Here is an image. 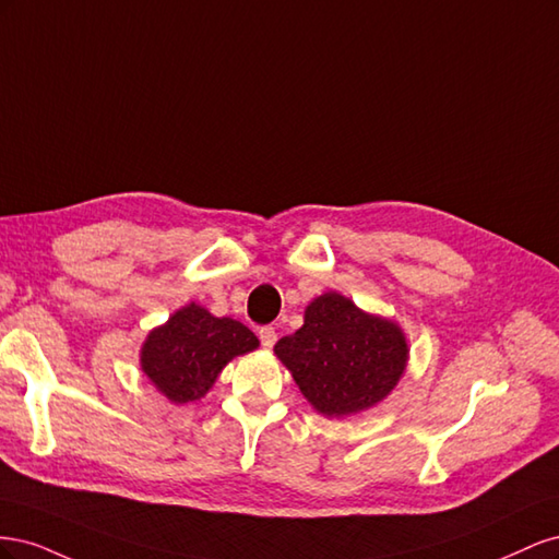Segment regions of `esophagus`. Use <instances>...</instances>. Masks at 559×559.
Wrapping results in <instances>:
<instances>
[{"instance_id":"esophagus-1","label":"esophagus","mask_w":559,"mask_h":559,"mask_svg":"<svg viewBox=\"0 0 559 559\" xmlns=\"http://www.w3.org/2000/svg\"><path fill=\"white\" fill-rule=\"evenodd\" d=\"M259 337H261V345H263L265 349H270V347H273V345L277 343V333H275L273 326H263V329L259 331Z\"/></svg>"}]
</instances>
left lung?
<instances>
[{
    "instance_id": "1",
    "label": "left lung",
    "mask_w": 559,
    "mask_h": 559,
    "mask_svg": "<svg viewBox=\"0 0 559 559\" xmlns=\"http://www.w3.org/2000/svg\"><path fill=\"white\" fill-rule=\"evenodd\" d=\"M275 354L321 415L370 408L403 376L408 345L392 321L361 312L341 294H324L306 310V324L284 335Z\"/></svg>"
}]
</instances>
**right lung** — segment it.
<instances>
[{
    "label": "right lung",
    "mask_w": 559,
    "mask_h": 559,
    "mask_svg": "<svg viewBox=\"0 0 559 559\" xmlns=\"http://www.w3.org/2000/svg\"><path fill=\"white\" fill-rule=\"evenodd\" d=\"M257 347L259 337L242 321L218 319L200 306H189L148 333L142 370L167 399L189 403L210 392L233 357Z\"/></svg>",
    "instance_id": "right-lung-1"
}]
</instances>
